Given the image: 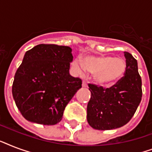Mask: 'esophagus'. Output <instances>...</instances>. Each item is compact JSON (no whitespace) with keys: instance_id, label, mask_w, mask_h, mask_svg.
<instances>
[{"instance_id":"esophagus-1","label":"esophagus","mask_w":152,"mask_h":152,"mask_svg":"<svg viewBox=\"0 0 152 152\" xmlns=\"http://www.w3.org/2000/svg\"><path fill=\"white\" fill-rule=\"evenodd\" d=\"M83 87H84V88H86V87H88V83H87V82H86L85 80H83Z\"/></svg>"}]
</instances>
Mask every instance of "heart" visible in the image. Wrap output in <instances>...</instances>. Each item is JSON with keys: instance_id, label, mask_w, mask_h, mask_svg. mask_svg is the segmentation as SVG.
I'll return each instance as SVG.
<instances>
[{"instance_id": "heart-1", "label": "heart", "mask_w": 152, "mask_h": 152, "mask_svg": "<svg viewBox=\"0 0 152 152\" xmlns=\"http://www.w3.org/2000/svg\"><path fill=\"white\" fill-rule=\"evenodd\" d=\"M73 67L84 73L85 69L94 73V80L103 87H112L122 79L126 71V63L121 58L111 56H88L84 59V65L80 59L75 60Z\"/></svg>"}]
</instances>
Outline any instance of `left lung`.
<instances>
[{
	"label": "left lung",
	"instance_id": "8db88e82",
	"mask_svg": "<svg viewBox=\"0 0 152 152\" xmlns=\"http://www.w3.org/2000/svg\"><path fill=\"white\" fill-rule=\"evenodd\" d=\"M126 71L110 88L89 83L91 93L87 108L88 124L95 129L110 130L126 125L134 115L142 98V81L137 61L125 52Z\"/></svg>",
	"mask_w": 152,
	"mask_h": 152
}]
</instances>
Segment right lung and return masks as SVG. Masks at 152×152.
<instances>
[{
    "mask_svg": "<svg viewBox=\"0 0 152 152\" xmlns=\"http://www.w3.org/2000/svg\"><path fill=\"white\" fill-rule=\"evenodd\" d=\"M73 57L69 46L39 44L25 53L15 74L12 95L23 117L31 122L53 125L82 87L69 74Z\"/></svg>",
    "mask_w": 152,
    "mask_h": 152,
    "instance_id": "1",
    "label": "right lung"
}]
</instances>
